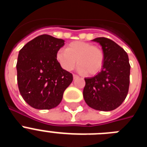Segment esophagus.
Listing matches in <instances>:
<instances>
[{"instance_id": "34e87169", "label": "esophagus", "mask_w": 147, "mask_h": 147, "mask_svg": "<svg viewBox=\"0 0 147 147\" xmlns=\"http://www.w3.org/2000/svg\"><path fill=\"white\" fill-rule=\"evenodd\" d=\"M73 77H74V80H75V79H76V78H79V76L76 74H74L73 75Z\"/></svg>"}]
</instances>
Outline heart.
<instances>
[{
    "mask_svg": "<svg viewBox=\"0 0 147 147\" xmlns=\"http://www.w3.org/2000/svg\"><path fill=\"white\" fill-rule=\"evenodd\" d=\"M56 57L61 67L65 71L74 69L77 62L79 71L90 75L100 71L104 62L102 49L81 41H74L68 44L66 49H59Z\"/></svg>",
    "mask_w": 147,
    "mask_h": 147,
    "instance_id": "obj_1",
    "label": "heart"
}]
</instances>
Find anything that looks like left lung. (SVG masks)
<instances>
[{
    "mask_svg": "<svg viewBox=\"0 0 147 147\" xmlns=\"http://www.w3.org/2000/svg\"><path fill=\"white\" fill-rule=\"evenodd\" d=\"M101 45L104 54L102 71L93 77L85 78L83 96L87 105L101 111L119 107L129 90L130 65L127 52L106 37L93 40Z\"/></svg>",
    "mask_w": 147,
    "mask_h": 147,
    "instance_id": "obj_1",
    "label": "left lung"
}]
</instances>
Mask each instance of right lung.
<instances>
[{
  "mask_svg": "<svg viewBox=\"0 0 147 147\" xmlns=\"http://www.w3.org/2000/svg\"><path fill=\"white\" fill-rule=\"evenodd\" d=\"M65 40L49 34L27 42L18 54V85L22 97L31 107L49 110L61 102L73 75L60 66L57 53Z\"/></svg>",
  "mask_w": 147,
  "mask_h": 147,
  "instance_id": "1",
  "label": "right lung"
}]
</instances>
